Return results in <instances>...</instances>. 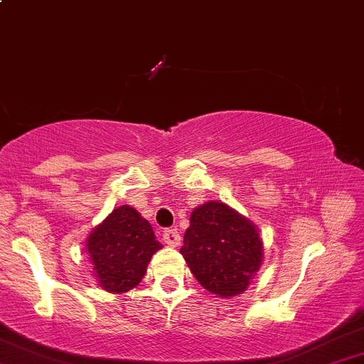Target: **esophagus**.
Returning a JSON list of instances; mask_svg holds the SVG:
<instances>
[{"instance_id": "obj_1", "label": "esophagus", "mask_w": 364, "mask_h": 364, "mask_svg": "<svg viewBox=\"0 0 364 364\" xmlns=\"http://www.w3.org/2000/svg\"><path fill=\"white\" fill-rule=\"evenodd\" d=\"M163 240H164L166 246L178 247L179 244H181V235H179L178 229H168V230H164Z\"/></svg>"}]
</instances>
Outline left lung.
Masks as SVG:
<instances>
[{
    "mask_svg": "<svg viewBox=\"0 0 364 364\" xmlns=\"http://www.w3.org/2000/svg\"><path fill=\"white\" fill-rule=\"evenodd\" d=\"M179 252L205 290L229 299L259 271L262 242L249 218L222 201H207L191 212Z\"/></svg>",
    "mask_w": 364,
    "mask_h": 364,
    "instance_id": "8db88e82",
    "label": "left lung"
}]
</instances>
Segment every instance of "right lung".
<instances>
[{
  "mask_svg": "<svg viewBox=\"0 0 364 364\" xmlns=\"http://www.w3.org/2000/svg\"><path fill=\"white\" fill-rule=\"evenodd\" d=\"M161 247L151 224L129 205L113 210L86 240L95 277L110 293H125L137 287L152 254Z\"/></svg>",
  "mask_w": 364,
  "mask_h": 364,
  "instance_id": "1",
  "label": "right lung"
}]
</instances>
